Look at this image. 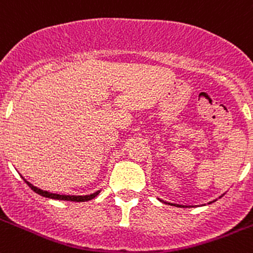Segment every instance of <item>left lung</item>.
Instances as JSON below:
<instances>
[{
  "label": "left lung",
  "mask_w": 253,
  "mask_h": 253,
  "mask_svg": "<svg viewBox=\"0 0 253 253\" xmlns=\"http://www.w3.org/2000/svg\"><path fill=\"white\" fill-rule=\"evenodd\" d=\"M160 201H162V200H160ZM169 205H172V206H176V207H185V206H182V205H176V204H169Z\"/></svg>",
  "instance_id": "obj_1"
}]
</instances>
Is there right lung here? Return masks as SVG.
<instances>
[{"instance_id":"1","label":"right lung","mask_w":253,"mask_h":253,"mask_svg":"<svg viewBox=\"0 0 253 253\" xmlns=\"http://www.w3.org/2000/svg\"><path fill=\"white\" fill-rule=\"evenodd\" d=\"M25 180V178H23ZM25 182L27 183L28 186L31 187V190H34L35 192L39 193V195L43 196V197H47V198H52V200H62V201H73V202H84V201H89V200H92V198H94L96 196L100 193V191H97V192L94 193H91V195H86V196H70V195H57V193H51L48 192V191H43L41 190V188L36 187V186H34L32 183H30L28 181L25 180Z\"/></svg>"}]
</instances>
